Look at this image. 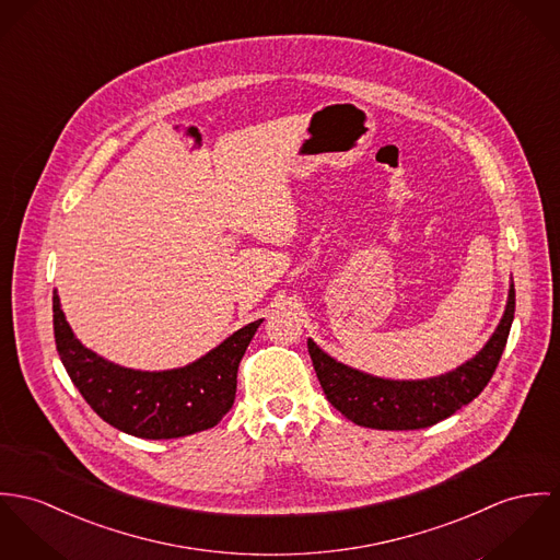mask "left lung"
I'll use <instances>...</instances> for the list:
<instances>
[{"mask_svg": "<svg viewBox=\"0 0 560 560\" xmlns=\"http://www.w3.org/2000/svg\"><path fill=\"white\" fill-rule=\"evenodd\" d=\"M515 313L511 283L506 307L483 350L453 372L428 380H384L352 370L307 341L326 399L352 423L372 430H423L470 404L490 382L506 346Z\"/></svg>", "mask_w": 560, "mask_h": 560, "instance_id": "1", "label": "left lung"}]
</instances>
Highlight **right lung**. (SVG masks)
Wrapping results in <instances>:
<instances>
[{
    "instance_id": "obj_1",
    "label": "right lung",
    "mask_w": 560,
    "mask_h": 560,
    "mask_svg": "<svg viewBox=\"0 0 560 560\" xmlns=\"http://www.w3.org/2000/svg\"><path fill=\"white\" fill-rule=\"evenodd\" d=\"M255 319L187 368L139 372L81 346L54 292L58 354L90 408L125 434L170 440L214 428L234 406L238 365L259 328Z\"/></svg>"
}]
</instances>
